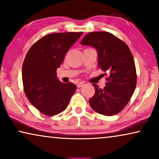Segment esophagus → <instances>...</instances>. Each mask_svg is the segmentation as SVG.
<instances>
[{"mask_svg": "<svg viewBox=\"0 0 159 159\" xmlns=\"http://www.w3.org/2000/svg\"><path fill=\"white\" fill-rule=\"evenodd\" d=\"M84 83L80 82V83H79V84H77V86H78V88H80V87H82L83 86H84Z\"/></svg>", "mask_w": 159, "mask_h": 159, "instance_id": "34e87169", "label": "esophagus"}]
</instances>
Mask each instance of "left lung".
Here are the masks:
<instances>
[{"mask_svg": "<svg viewBox=\"0 0 159 159\" xmlns=\"http://www.w3.org/2000/svg\"><path fill=\"white\" fill-rule=\"evenodd\" d=\"M80 44L97 50L98 66L102 71L108 73L104 89L93 84L95 93L89 100L91 108L105 116L119 113L131 99L137 81L135 65L130 50L123 41L107 32L89 33Z\"/></svg>", "mask_w": 159, "mask_h": 159, "instance_id": "1", "label": "left lung"}]
</instances>
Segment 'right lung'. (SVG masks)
Wrapping results in <instances>:
<instances>
[{
	"instance_id": "obj_1",
	"label": "right lung",
	"mask_w": 159,
	"mask_h": 159,
	"mask_svg": "<svg viewBox=\"0 0 159 159\" xmlns=\"http://www.w3.org/2000/svg\"><path fill=\"white\" fill-rule=\"evenodd\" d=\"M83 32L53 33L31 47L22 66V81L26 97L33 106L48 116L67 108L77 86L64 84L57 78V69L70 47Z\"/></svg>"
}]
</instances>
